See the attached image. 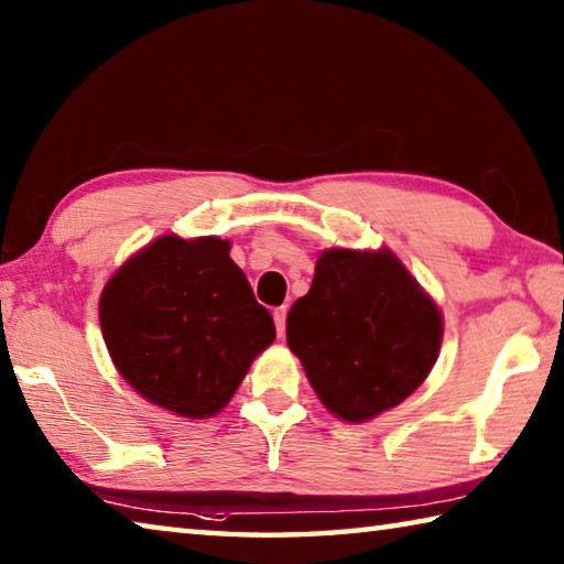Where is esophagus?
Returning a JSON list of instances; mask_svg holds the SVG:
<instances>
[{"label":"esophagus","instance_id":"34e87169","mask_svg":"<svg viewBox=\"0 0 564 564\" xmlns=\"http://www.w3.org/2000/svg\"><path fill=\"white\" fill-rule=\"evenodd\" d=\"M285 316H289V308H285V305L273 311V321H275V330H279V338H283V333H285Z\"/></svg>","mask_w":564,"mask_h":564}]
</instances>
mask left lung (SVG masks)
Segmentation results:
<instances>
[{
    "label": "left lung",
    "instance_id": "left-lung-1",
    "mask_svg": "<svg viewBox=\"0 0 564 564\" xmlns=\"http://www.w3.org/2000/svg\"><path fill=\"white\" fill-rule=\"evenodd\" d=\"M285 338L330 413L370 420L431 373L443 318L390 251L330 248L295 301Z\"/></svg>",
    "mask_w": 564,
    "mask_h": 564
}]
</instances>
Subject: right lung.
Segmentation results:
<instances>
[{"label":"right lung","mask_w":564,"mask_h":564,"mask_svg":"<svg viewBox=\"0 0 564 564\" xmlns=\"http://www.w3.org/2000/svg\"><path fill=\"white\" fill-rule=\"evenodd\" d=\"M228 241L164 236L113 273L101 333L123 380L171 413L212 417L275 338Z\"/></svg>","instance_id":"obj_1"}]
</instances>
